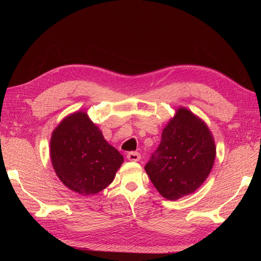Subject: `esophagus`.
<instances>
[{"instance_id":"1","label":"esophagus","mask_w":261,"mask_h":261,"mask_svg":"<svg viewBox=\"0 0 261 261\" xmlns=\"http://www.w3.org/2000/svg\"><path fill=\"white\" fill-rule=\"evenodd\" d=\"M127 159H128L129 161L137 162V161H139V160H140V154H139L138 152H134V151H132V152H129V153L127 154Z\"/></svg>"}]
</instances>
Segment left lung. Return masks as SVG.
Returning a JSON list of instances; mask_svg holds the SVG:
<instances>
[{"label": "left lung", "instance_id": "obj_1", "mask_svg": "<svg viewBox=\"0 0 261 261\" xmlns=\"http://www.w3.org/2000/svg\"><path fill=\"white\" fill-rule=\"evenodd\" d=\"M216 150L208 125L179 107L163 128L161 143L145 170L161 196L177 200L203 184L215 163Z\"/></svg>", "mask_w": 261, "mask_h": 261}]
</instances>
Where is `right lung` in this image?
<instances>
[{
	"instance_id": "add662e5",
	"label": "right lung",
	"mask_w": 261,
	"mask_h": 261,
	"mask_svg": "<svg viewBox=\"0 0 261 261\" xmlns=\"http://www.w3.org/2000/svg\"><path fill=\"white\" fill-rule=\"evenodd\" d=\"M50 158L62 183L83 196L98 194L111 184L124 162L83 110L68 114L54 128Z\"/></svg>"
}]
</instances>
